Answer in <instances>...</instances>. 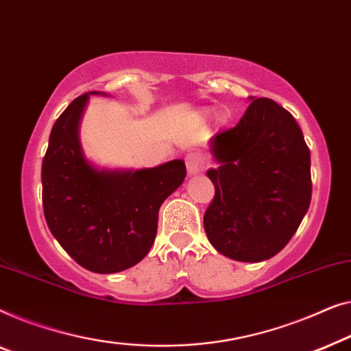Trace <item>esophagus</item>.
I'll return each instance as SVG.
<instances>
[{
	"label": "esophagus",
	"instance_id": "esophagus-1",
	"mask_svg": "<svg viewBox=\"0 0 351 351\" xmlns=\"http://www.w3.org/2000/svg\"><path fill=\"white\" fill-rule=\"evenodd\" d=\"M184 160H186L187 173L189 175L200 173V171H204L205 165H206L205 157H204V154H200V152H187Z\"/></svg>",
	"mask_w": 351,
	"mask_h": 351
}]
</instances>
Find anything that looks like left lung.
Wrapping results in <instances>:
<instances>
[{
	"label": "left lung",
	"instance_id": "8db88e82",
	"mask_svg": "<svg viewBox=\"0 0 351 351\" xmlns=\"http://www.w3.org/2000/svg\"><path fill=\"white\" fill-rule=\"evenodd\" d=\"M239 124L211 140L218 169L204 216L210 243L227 258L261 263L288 245L312 200L310 149L289 111L250 97Z\"/></svg>",
	"mask_w": 351,
	"mask_h": 351
}]
</instances>
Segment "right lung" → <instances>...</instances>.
I'll return each instance as SVG.
<instances>
[{"label":"right lung","instance_id":"obj_1","mask_svg":"<svg viewBox=\"0 0 351 351\" xmlns=\"http://www.w3.org/2000/svg\"><path fill=\"white\" fill-rule=\"evenodd\" d=\"M88 93L75 98L52 127L41 169L43 208L52 235L79 265L114 274L149 253L160 205L182 184L186 165L176 159L135 171L93 167L79 140Z\"/></svg>","mask_w":351,"mask_h":351}]
</instances>
